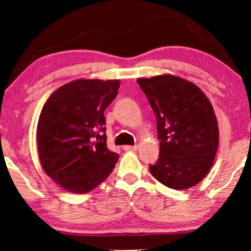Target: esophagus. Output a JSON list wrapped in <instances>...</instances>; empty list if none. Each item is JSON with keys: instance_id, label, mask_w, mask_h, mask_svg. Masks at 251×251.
Here are the masks:
<instances>
[{"instance_id": "esophagus-1", "label": "esophagus", "mask_w": 251, "mask_h": 251, "mask_svg": "<svg viewBox=\"0 0 251 251\" xmlns=\"http://www.w3.org/2000/svg\"><path fill=\"white\" fill-rule=\"evenodd\" d=\"M123 150L125 151H137L138 150V145H135V146L126 145V146H123Z\"/></svg>"}]
</instances>
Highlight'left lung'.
<instances>
[{"instance_id":"left-lung-1","label":"left lung","mask_w":251,"mask_h":251,"mask_svg":"<svg viewBox=\"0 0 251 251\" xmlns=\"http://www.w3.org/2000/svg\"><path fill=\"white\" fill-rule=\"evenodd\" d=\"M156 118L160 155L150 171L160 183L185 190L207 176L218 150L219 130L207 96L170 74L138 78Z\"/></svg>"}]
</instances>
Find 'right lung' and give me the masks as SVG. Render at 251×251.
<instances>
[{
    "label": "right lung",
    "instance_id": "1",
    "mask_svg": "<svg viewBox=\"0 0 251 251\" xmlns=\"http://www.w3.org/2000/svg\"><path fill=\"white\" fill-rule=\"evenodd\" d=\"M119 80L72 81L48 98L37 123L40 162L71 193H88L109 176L119 154L107 149L105 109Z\"/></svg>",
    "mask_w": 251,
    "mask_h": 251
}]
</instances>
